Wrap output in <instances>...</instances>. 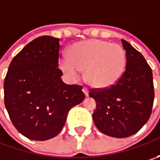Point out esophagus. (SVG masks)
Segmentation results:
<instances>
[{
  "label": "esophagus",
  "mask_w": 160,
  "mask_h": 160,
  "mask_svg": "<svg viewBox=\"0 0 160 160\" xmlns=\"http://www.w3.org/2000/svg\"><path fill=\"white\" fill-rule=\"evenodd\" d=\"M83 93H84V95L86 96V97H88V96H89V91H88V89H87V88L83 87Z\"/></svg>",
  "instance_id": "34e87169"
}]
</instances>
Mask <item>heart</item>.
<instances>
[{
    "label": "heart",
    "instance_id": "heart-1",
    "mask_svg": "<svg viewBox=\"0 0 160 160\" xmlns=\"http://www.w3.org/2000/svg\"><path fill=\"white\" fill-rule=\"evenodd\" d=\"M126 62V52L120 45L90 39L73 44L69 58H60L58 65L71 80L77 79L82 70H85L86 82L94 88L103 89L118 81Z\"/></svg>",
    "mask_w": 160,
    "mask_h": 160
}]
</instances>
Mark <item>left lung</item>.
<instances>
[{"instance_id": "obj_1", "label": "left lung", "mask_w": 160, "mask_h": 160, "mask_svg": "<svg viewBox=\"0 0 160 160\" xmlns=\"http://www.w3.org/2000/svg\"><path fill=\"white\" fill-rule=\"evenodd\" d=\"M126 71L110 88L91 90L96 102L92 119L104 134L126 138L136 133L149 120L154 101L153 77L144 57L125 40Z\"/></svg>"}]
</instances>
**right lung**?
<instances>
[{
	"label": "right lung",
	"mask_w": 160,
	"mask_h": 160,
	"mask_svg": "<svg viewBox=\"0 0 160 160\" xmlns=\"http://www.w3.org/2000/svg\"><path fill=\"white\" fill-rule=\"evenodd\" d=\"M59 39L42 35L13 58L4 80V102L16 129L45 141L61 131L68 111L84 99L82 86L63 83Z\"/></svg>",
	"instance_id": "obj_1"
}]
</instances>
